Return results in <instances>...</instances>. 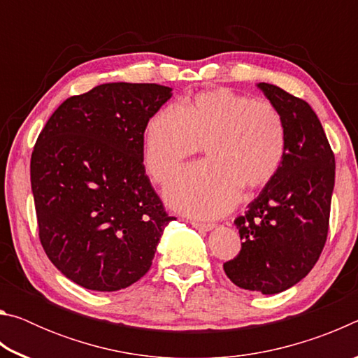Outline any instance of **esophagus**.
<instances>
[{
  "label": "esophagus",
  "mask_w": 358,
  "mask_h": 358,
  "mask_svg": "<svg viewBox=\"0 0 358 358\" xmlns=\"http://www.w3.org/2000/svg\"><path fill=\"white\" fill-rule=\"evenodd\" d=\"M191 226L197 230H203V232H208V230L215 229V224L210 222H199V221H191Z\"/></svg>",
  "instance_id": "34e87169"
}]
</instances>
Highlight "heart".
<instances>
[{"label": "heart", "mask_w": 358, "mask_h": 358, "mask_svg": "<svg viewBox=\"0 0 358 358\" xmlns=\"http://www.w3.org/2000/svg\"><path fill=\"white\" fill-rule=\"evenodd\" d=\"M202 145L208 161L180 172L166 197L181 213L217 217L237 203L241 186L256 189L275 177L286 153V124L273 104L227 88L166 106L145 132L143 161L151 178L167 183Z\"/></svg>", "instance_id": "b5f03b06"}]
</instances>
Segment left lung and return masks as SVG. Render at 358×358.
Listing matches in <instances>:
<instances>
[{"instance_id":"1","label":"left lung","mask_w":358,"mask_h":358,"mask_svg":"<svg viewBox=\"0 0 358 358\" xmlns=\"http://www.w3.org/2000/svg\"><path fill=\"white\" fill-rule=\"evenodd\" d=\"M257 88L282 115L286 153L275 177L234 221L243 243L224 271L235 286L271 295L301 281L324 250L335 155L306 101L276 85Z\"/></svg>"}]
</instances>
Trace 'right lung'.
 I'll use <instances>...</instances> for the list:
<instances>
[{
  "label": "right lung",
  "mask_w": 358,
  "mask_h": 358,
  "mask_svg": "<svg viewBox=\"0 0 358 358\" xmlns=\"http://www.w3.org/2000/svg\"><path fill=\"white\" fill-rule=\"evenodd\" d=\"M172 98L156 83L71 96L41 131L31 189L47 257L78 286L113 292L147 273L169 222L143 166V132Z\"/></svg>",
  "instance_id": "obj_1"
}]
</instances>
